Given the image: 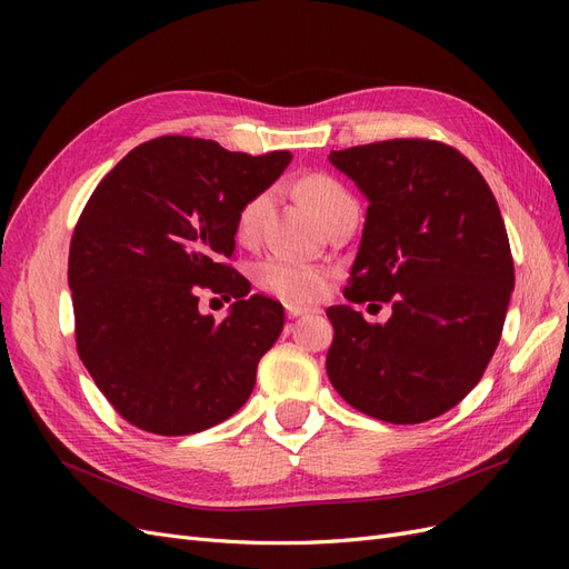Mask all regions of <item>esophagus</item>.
<instances>
[{"mask_svg": "<svg viewBox=\"0 0 569 569\" xmlns=\"http://www.w3.org/2000/svg\"><path fill=\"white\" fill-rule=\"evenodd\" d=\"M308 313H313L311 308H303V306H287V318L289 320H295V318H301V316H308Z\"/></svg>", "mask_w": 569, "mask_h": 569, "instance_id": "esophagus-1", "label": "esophagus"}]
</instances>
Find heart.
<instances>
[{
    "label": "heart",
    "mask_w": 569,
    "mask_h": 569,
    "mask_svg": "<svg viewBox=\"0 0 569 569\" xmlns=\"http://www.w3.org/2000/svg\"><path fill=\"white\" fill-rule=\"evenodd\" d=\"M299 192L308 201V206H311L313 213L320 218V222L330 213H335L341 203L353 201L347 187L325 173L303 176L299 180ZM268 211L270 192H258L251 199H247L234 218L237 237L242 239V242H253V239L261 234ZM327 280H330V270L327 268L318 263L297 261V258L287 256L263 258V261L253 268L256 287L287 303L318 301L325 295Z\"/></svg>",
    "instance_id": "obj_1"
}]
</instances>
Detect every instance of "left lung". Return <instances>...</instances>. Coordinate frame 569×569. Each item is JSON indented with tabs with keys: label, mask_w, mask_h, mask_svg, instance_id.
<instances>
[{
	"label": "left lung",
	"mask_w": 569,
	"mask_h": 569,
	"mask_svg": "<svg viewBox=\"0 0 569 569\" xmlns=\"http://www.w3.org/2000/svg\"><path fill=\"white\" fill-rule=\"evenodd\" d=\"M330 161L370 201L343 297L391 303V318L327 308V375L370 418L432 420L475 389L501 341L515 287L506 222L479 170L443 142H372Z\"/></svg>",
	"instance_id": "left-lung-1"
}]
</instances>
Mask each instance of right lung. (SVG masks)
I'll list each match as a JSON object with an SVG mask.
<instances>
[{"label":"right lung","instance_id":"right-lung-1","mask_svg":"<svg viewBox=\"0 0 569 569\" xmlns=\"http://www.w3.org/2000/svg\"><path fill=\"white\" fill-rule=\"evenodd\" d=\"M289 161L166 134L120 159L84 203L68 253L76 347L130 425L184 437L247 403L284 311L230 266L234 218ZM201 290L236 299L220 326L198 313Z\"/></svg>","mask_w":569,"mask_h":569}]
</instances>
